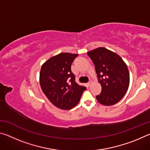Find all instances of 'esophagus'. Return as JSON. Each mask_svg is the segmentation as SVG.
I'll list each match as a JSON object with an SVG mask.
<instances>
[{"label": "esophagus", "mask_w": 150, "mask_h": 150, "mask_svg": "<svg viewBox=\"0 0 150 150\" xmlns=\"http://www.w3.org/2000/svg\"><path fill=\"white\" fill-rule=\"evenodd\" d=\"M91 82H92V81H88V82L87 83V86H88V87H90V86H91Z\"/></svg>", "instance_id": "obj_1"}]
</instances>
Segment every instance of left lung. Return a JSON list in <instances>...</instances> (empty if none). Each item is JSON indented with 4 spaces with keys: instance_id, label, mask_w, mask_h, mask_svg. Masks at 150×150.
Masks as SVG:
<instances>
[{
    "instance_id": "8db88e82",
    "label": "left lung",
    "mask_w": 150,
    "mask_h": 150,
    "mask_svg": "<svg viewBox=\"0 0 150 150\" xmlns=\"http://www.w3.org/2000/svg\"><path fill=\"white\" fill-rule=\"evenodd\" d=\"M93 62L102 90L96 98L100 104L111 106L118 103L127 92L130 74L126 63L115 53L98 47L87 53Z\"/></svg>"
}]
</instances>
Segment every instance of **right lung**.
<instances>
[{"mask_svg":"<svg viewBox=\"0 0 150 150\" xmlns=\"http://www.w3.org/2000/svg\"><path fill=\"white\" fill-rule=\"evenodd\" d=\"M77 54L61 53L51 57L42 66L40 83L43 92L53 105L69 110L79 102L84 86L75 82V75L71 69Z\"/></svg>","mask_w":150,"mask_h":150,"instance_id":"1","label":"right lung"}]
</instances>
